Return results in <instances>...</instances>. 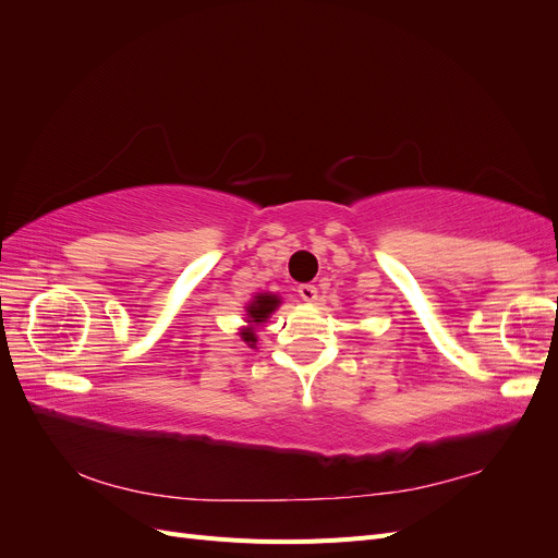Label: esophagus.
<instances>
[{
  "instance_id": "1",
  "label": "esophagus",
  "mask_w": 558,
  "mask_h": 558,
  "mask_svg": "<svg viewBox=\"0 0 558 558\" xmlns=\"http://www.w3.org/2000/svg\"><path fill=\"white\" fill-rule=\"evenodd\" d=\"M298 295H300L302 300H305V302H314L316 295H318V291H316L314 283H302V286H298Z\"/></svg>"
}]
</instances>
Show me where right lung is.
<instances>
[{"label": "right lung", "instance_id": "right-lung-1", "mask_svg": "<svg viewBox=\"0 0 558 558\" xmlns=\"http://www.w3.org/2000/svg\"><path fill=\"white\" fill-rule=\"evenodd\" d=\"M277 305H279L277 295H269V293L256 295V300H253L248 310H246L248 316H251V324H260V320H265L269 314L277 310ZM242 340L253 347V344H256V335H253L251 328H246V330H242Z\"/></svg>", "mask_w": 558, "mask_h": 558}]
</instances>
